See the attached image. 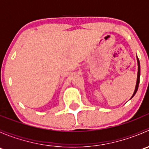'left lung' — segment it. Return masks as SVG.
<instances>
[{
    "instance_id": "obj_1",
    "label": "left lung",
    "mask_w": 149,
    "mask_h": 149,
    "mask_svg": "<svg viewBox=\"0 0 149 149\" xmlns=\"http://www.w3.org/2000/svg\"><path fill=\"white\" fill-rule=\"evenodd\" d=\"M136 58H137V62H138V75H137V81H136V88H135V91L134 92H133V94L132 95L131 98H133V97L135 96V94H136V92H137L138 91V88H139V82H140V75H141V68H140V61L139 60V58H138V57L136 56Z\"/></svg>"
}]
</instances>
